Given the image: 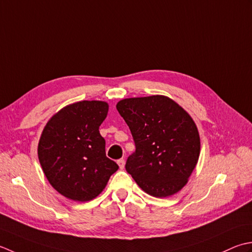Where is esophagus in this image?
<instances>
[{"label":"esophagus","instance_id":"1","mask_svg":"<svg viewBox=\"0 0 252 252\" xmlns=\"http://www.w3.org/2000/svg\"><path fill=\"white\" fill-rule=\"evenodd\" d=\"M117 164H119L120 168L123 169L125 166V160H124V158H120V160H117Z\"/></svg>","mask_w":252,"mask_h":252}]
</instances>
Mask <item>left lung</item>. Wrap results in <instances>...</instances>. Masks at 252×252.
I'll list each match as a JSON object with an SVG mask.
<instances>
[{
    "label": "left lung",
    "instance_id": "left-lung-1",
    "mask_svg": "<svg viewBox=\"0 0 252 252\" xmlns=\"http://www.w3.org/2000/svg\"><path fill=\"white\" fill-rule=\"evenodd\" d=\"M116 109L135 141L126 171L143 191L157 198L187 184L200 155V137L190 115L164 95L121 100Z\"/></svg>",
    "mask_w": 252,
    "mask_h": 252
}]
</instances>
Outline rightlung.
Returning <instances> with one entry per match:
<instances>
[{
	"mask_svg": "<svg viewBox=\"0 0 252 252\" xmlns=\"http://www.w3.org/2000/svg\"><path fill=\"white\" fill-rule=\"evenodd\" d=\"M109 104L80 101L65 106L47 123L38 145L45 177L56 191L74 201H90L102 192L119 165L105 155L99 127Z\"/></svg>",
	"mask_w": 252,
	"mask_h": 252,
	"instance_id": "obj_1",
	"label": "right lung"
}]
</instances>
